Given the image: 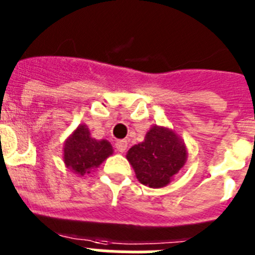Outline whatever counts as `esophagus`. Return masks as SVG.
I'll return each instance as SVG.
<instances>
[{"mask_svg": "<svg viewBox=\"0 0 255 255\" xmlns=\"http://www.w3.org/2000/svg\"><path fill=\"white\" fill-rule=\"evenodd\" d=\"M115 146L120 153H124L126 150V148H128V141L126 140H119V141H116Z\"/></svg>", "mask_w": 255, "mask_h": 255, "instance_id": "obj_1", "label": "esophagus"}]
</instances>
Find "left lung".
Wrapping results in <instances>:
<instances>
[{"mask_svg": "<svg viewBox=\"0 0 255 255\" xmlns=\"http://www.w3.org/2000/svg\"><path fill=\"white\" fill-rule=\"evenodd\" d=\"M126 158L141 184L159 188L178 173L187 158L184 143L172 130L153 126L143 143L131 146Z\"/></svg>", "mask_w": 255, "mask_h": 255, "instance_id": "8db88e82", "label": "left lung"}]
</instances>
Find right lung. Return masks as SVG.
I'll use <instances>...</instances> for the list:
<instances>
[{"label": "right lung", "instance_id": "add662e5", "mask_svg": "<svg viewBox=\"0 0 255 255\" xmlns=\"http://www.w3.org/2000/svg\"><path fill=\"white\" fill-rule=\"evenodd\" d=\"M112 154V146L107 140H96L90 136L85 125H79L65 141L64 163L79 176H85L99 167Z\"/></svg>", "mask_w": 255, "mask_h": 255}]
</instances>
